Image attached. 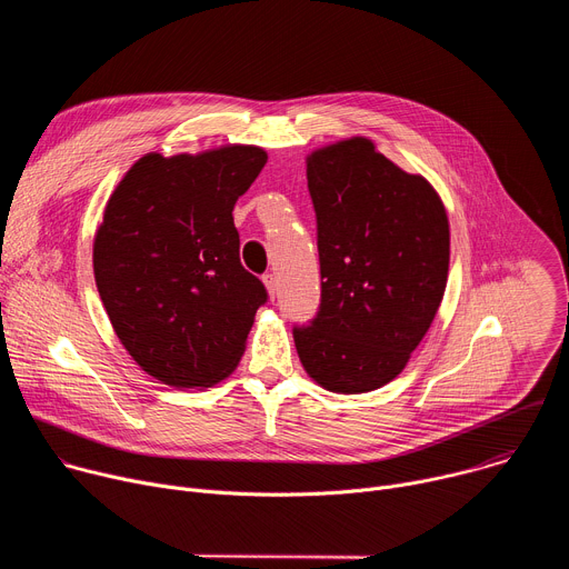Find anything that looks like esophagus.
<instances>
[{
    "label": "esophagus",
    "instance_id": "obj_1",
    "mask_svg": "<svg viewBox=\"0 0 569 569\" xmlns=\"http://www.w3.org/2000/svg\"><path fill=\"white\" fill-rule=\"evenodd\" d=\"M263 283H266V290H268L270 299H274V295H277V277L274 274H266Z\"/></svg>",
    "mask_w": 569,
    "mask_h": 569
}]
</instances>
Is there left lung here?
Wrapping results in <instances>:
<instances>
[{
  "mask_svg": "<svg viewBox=\"0 0 569 569\" xmlns=\"http://www.w3.org/2000/svg\"><path fill=\"white\" fill-rule=\"evenodd\" d=\"M317 213L321 303L295 329L306 373L336 393L391 382L421 345L441 306L450 222L437 189L402 171L369 137L306 157Z\"/></svg>",
  "mask_w": 569,
  "mask_h": 569,
  "instance_id": "1",
  "label": "left lung"
}]
</instances>
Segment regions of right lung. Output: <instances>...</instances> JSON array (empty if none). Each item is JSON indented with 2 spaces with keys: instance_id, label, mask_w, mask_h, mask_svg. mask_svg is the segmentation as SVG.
<instances>
[{
  "instance_id": "1",
  "label": "right lung",
  "mask_w": 569,
  "mask_h": 569,
  "mask_svg": "<svg viewBox=\"0 0 569 569\" xmlns=\"http://www.w3.org/2000/svg\"><path fill=\"white\" fill-rule=\"evenodd\" d=\"M266 161L250 143L146 152L106 204L97 288L119 342L159 382L211 387L246 353L268 292L240 266L231 211Z\"/></svg>"
}]
</instances>
